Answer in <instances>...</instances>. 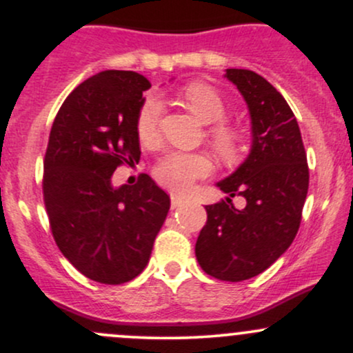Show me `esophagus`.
<instances>
[{"label": "esophagus", "mask_w": 353, "mask_h": 353, "mask_svg": "<svg viewBox=\"0 0 353 353\" xmlns=\"http://www.w3.org/2000/svg\"><path fill=\"white\" fill-rule=\"evenodd\" d=\"M184 204H185L184 197L177 196V194H172V196H171V205H172V209L181 208V205H184Z\"/></svg>", "instance_id": "esophagus-1"}]
</instances>
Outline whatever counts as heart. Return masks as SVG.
<instances>
[{"label":"heart","instance_id":"1","mask_svg":"<svg viewBox=\"0 0 353 353\" xmlns=\"http://www.w3.org/2000/svg\"><path fill=\"white\" fill-rule=\"evenodd\" d=\"M190 111L202 123L215 124L210 129V137L216 151L224 159H234L239 151V137L234 129L221 123L228 114V103L216 88L205 83H190L182 91ZM164 111V103L159 96H148L141 104L136 116V132L143 144H152L159 132V121ZM210 163L205 156L194 152L169 151L163 154L154 164V179L171 190H185L196 179L208 176Z\"/></svg>","mask_w":353,"mask_h":353}]
</instances>
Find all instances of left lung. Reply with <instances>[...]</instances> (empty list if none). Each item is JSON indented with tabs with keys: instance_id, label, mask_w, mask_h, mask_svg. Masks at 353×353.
Returning <instances> with one entry per match:
<instances>
[{
	"instance_id": "obj_1",
	"label": "left lung",
	"mask_w": 353,
	"mask_h": 353,
	"mask_svg": "<svg viewBox=\"0 0 353 353\" xmlns=\"http://www.w3.org/2000/svg\"><path fill=\"white\" fill-rule=\"evenodd\" d=\"M250 116L252 144L245 161L217 188L225 201L205 205L208 222L196 242L205 274L219 281L255 277L289 249L301 225L309 168L292 109L269 81L249 70H225ZM242 195L244 210L230 197Z\"/></svg>"
}]
</instances>
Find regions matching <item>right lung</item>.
<instances>
[{"label":"right lung","instance_id":"right-lung-1","mask_svg":"<svg viewBox=\"0 0 353 353\" xmlns=\"http://www.w3.org/2000/svg\"><path fill=\"white\" fill-rule=\"evenodd\" d=\"M148 78L101 71L68 96L54 117L43 194L56 244L91 281H132L151 257L171 199L148 174L134 185H112L117 165L139 161L136 116Z\"/></svg>","mask_w":353,"mask_h":353}]
</instances>
